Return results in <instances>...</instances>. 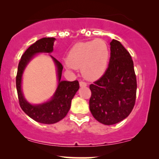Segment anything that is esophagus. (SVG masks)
<instances>
[{
    "label": "esophagus",
    "instance_id": "1",
    "mask_svg": "<svg viewBox=\"0 0 159 159\" xmlns=\"http://www.w3.org/2000/svg\"><path fill=\"white\" fill-rule=\"evenodd\" d=\"M80 86L82 87V88H83V87H86L87 86V83H86L85 82L80 81Z\"/></svg>",
    "mask_w": 159,
    "mask_h": 159
}]
</instances>
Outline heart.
<instances>
[{
	"instance_id": "1",
	"label": "heart",
	"mask_w": 159,
	"mask_h": 159,
	"mask_svg": "<svg viewBox=\"0 0 159 159\" xmlns=\"http://www.w3.org/2000/svg\"><path fill=\"white\" fill-rule=\"evenodd\" d=\"M109 58L107 43L102 39H96L74 45L69 51L64 65L69 70L80 68L84 78L95 80L105 74Z\"/></svg>"
}]
</instances>
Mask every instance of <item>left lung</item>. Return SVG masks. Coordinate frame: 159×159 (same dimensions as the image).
Listing matches in <instances>:
<instances>
[{
  "mask_svg": "<svg viewBox=\"0 0 159 159\" xmlns=\"http://www.w3.org/2000/svg\"><path fill=\"white\" fill-rule=\"evenodd\" d=\"M108 69L102 77L90 85L89 102L91 114L106 125L120 122L129 116L135 103L137 80L133 61L118 40L110 43Z\"/></svg>",
  "mask_w": 159,
  "mask_h": 159,
  "instance_id": "obj_1",
  "label": "left lung"
}]
</instances>
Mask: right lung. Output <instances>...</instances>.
Segmentation results:
<instances>
[{"label": "right lung", "mask_w": 159, "mask_h": 159, "mask_svg": "<svg viewBox=\"0 0 159 159\" xmlns=\"http://www.w3.org/2000/svg\"><path fill=\"white\" fill-rule=\"evenodd\" d=\"M55 40L54 38H43L30 45L21 56L16 78L17 94L21 109L34 121L47 125L58 122L66 116L70 109L71 100L80 88L79 82L77 80L73 82L61 81L62 64L51 55L50 56L56 66L58 82L55 93L49 101L40 104L30 103L24 97L21 90V81L24 71L32 58L40 53H52Z\"/></svg>", "instance_id": "right-lung-1"}]
</instances>
